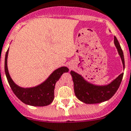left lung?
Here are the masks:
<instances>
[{"label": "left lung", "mask_w": 131, "mask_h": 131, "mask_svg": "<svg viewBox=\"0 0 131 131\" xmlns=\"http://www.w3.org/2000/svg\"><path fill=\"white\" fill-rule=\"evenodd\" d=\"M114 44L117 49L118 53L122 61L123 69H125L123 52L115 36H114ZM70 74L74 82L75 95L80 101L87 104L102 103L111 98L119 88L123 77V73L121 74L110 84L98 86L88 82L81 75L73 70L70 71Z\"/></svg>", "instance_id": "8db88e82"}]
</instances>
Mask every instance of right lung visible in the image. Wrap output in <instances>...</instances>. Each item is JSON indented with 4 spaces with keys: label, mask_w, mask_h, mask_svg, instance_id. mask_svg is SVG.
<instances>
[{
    "label": "right lung",
    "mask_w": 131,
    "mask_h": 131,
    "mask_svg": "<svg viewBox=\"0 0 131 131\" xmlns=\"http://www.w3.org/2000/svg\"><path fill=\"white\" fill-rule=\"evenodd\" d=\"M9 49L7 50L4 61V70L8 84L14 94L20 100L27 105L31 106H46L54 100V90L55 84L64 72H69L66 67H60L54 70L46 80L38 86L31 88H22L16 84L9 74L7 67V59Z\"/></svg>",
    "instance_id": "obj_1"
}]
</instances>
